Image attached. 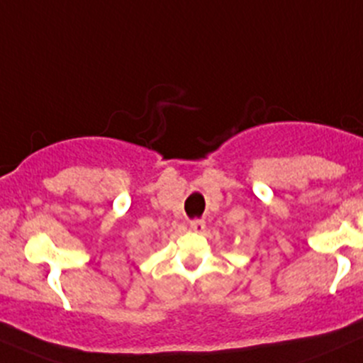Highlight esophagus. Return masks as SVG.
<instances>
[{
	"mask_svg": "<svg viewBox=\"0 0 363 363\" xmlns=\"http://www.w3.org/2000/svg\"><path fill=\"white\" fill-rule=\"evenodd\" d=\"M189 225L194 233H201V230L205 229V220H203V218H194V220H191Z\"/></svg>",
	"mask_w": 363,
	"mask_h": 363,
	"instance_id": "obj_1",
	"label": "esophagus"
}]
</instances>
